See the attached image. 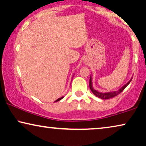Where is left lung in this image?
Instances as JSON below:
<instances>
[{"instance_id":"1","label":"left lung","mask_w":146,"mask_h":146,"mask_svg":"<svg viewBox=\"0 0 146 146\" xmlns=\"http://www.w3.org/2000/svg\"><path fill=\"white\" fill-rule=\"evenodd\" d=\"M130 81H131V80H130L127 84H125V86H123L121 88L119 89L118 91H115V92H108V93H101V92H98V91H96V90H95L93 88V87L92 86V79H91V77H90V81H89V86H90V88L91 91H92L93 94H94L96 96L98 97L99 98H101V99H103V100H107V99L112 98H114L115 96H117V95L120 94V93H121L123 91L124 89H125L126 87L128 86V84L130 83Z\"/></svg>"}]
</instances>
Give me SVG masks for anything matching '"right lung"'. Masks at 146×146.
I'll list each match as a JSON object with an SVG mask.
<instances>
[{"mask_svg":"<svg viewBox=\"0 0 146 146\" xmlns=\"http://www.w3.org/2000/svg\"><path fill=\"white\" fill-rule=\"evenodd\" d=\"M64 98V97H62V98H58V100H56L55 101V102H58V101H60V100H62V98Z\"/></svg>","mask_w":146,"mask_h":146,"instance_id":"1","label":"right lung"}]
</instances>
